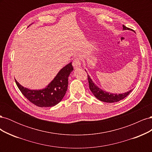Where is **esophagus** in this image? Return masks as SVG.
<instances>
[{"label":"esophagus","mask_w":152,"mask_h":152,"mask_svg":"<svg viewBox=\"0 0 152 152\" xmlns=\"http://www.w3.org/2000/svg\"><path fill=\"white\" fill-rule=\"evenodd\" d=\"M72 65L73 68L75 69H77L81 66V61L80 60V59L79 58H76L74 60H73Z\"/></svg>","instance_id":"esophagus-1"}]
</instances>
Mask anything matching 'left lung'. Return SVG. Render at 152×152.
I'll return each instance as SVG.
<instances>
[{
  "label": "left lung",
  "instance_id": "1",
  "mask_svg": "<svg viewBox=\"0 0 152 152\" xmlns=\"http://www.w3.org/2000/svg\"><path fill=\"white\" fill-rule=\"evenodd\" d=\"M129 30V28H128L127 27L123 25V30ZM88 80H89V89L92 92V93L93 94V95L96 98L98 99L100 101H102V102H106V103H114V102H119V101L125 98L126 96H128L129 94L132 91V89H131L130 91L126 92V93H121V94H115V93H108L107 91H104L102 89H100L98 86H96L94 83V82L91 79V78L89 75H88Z\"/></svg>",
  "mask_w": 152,
  "mask_h": 152
}]
</instances>
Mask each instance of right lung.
Wrapping results in <instances>:
<instances>
[{
    "mask_svg": "<svg viewBox=\"0 0 152 152\" xmlns=\"http://www.w3.org/2000/svg\"><path fill=\"white\" fill-rule=\"evenodd\" d=\"M73 70L71 62L63 67L53 80L42 89H30L22 86L16 79L15 81L22 94L31 103L40 107H52L60 102L65 96L68 89V77Z\"/></svg>",
    "mask_w": 152,
    "mask_h": 152,
    "instance_id": "add662e5",
    "label": "right lung"
}]
</instances>
